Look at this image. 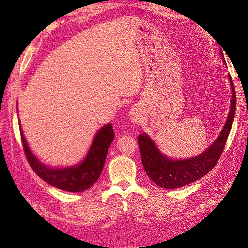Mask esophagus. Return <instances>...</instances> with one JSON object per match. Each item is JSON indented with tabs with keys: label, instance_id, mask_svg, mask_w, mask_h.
Returning <instances> with one entry per match:
<instances>
[{
	"label": "esophagus",
	"instance_id": "34e87169",
	"mask_svg": "<svg viewBox=\"0 0 248 248\" xmlns=\"http://www.w3.org/2000/svg\"><path fill=\"white\" fill-rule=\"evenodd\" d=\"M144 118V113L141 110L140 107L139 105H135L130 110V119L131 123H133L134 124H139L141 123V120Z\"/></svg>",
	"mask_w": 248,
	"mask_h": 248
}]
</instances>
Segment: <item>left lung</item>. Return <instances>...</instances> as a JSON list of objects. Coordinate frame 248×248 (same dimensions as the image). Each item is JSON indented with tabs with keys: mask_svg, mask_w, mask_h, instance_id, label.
I'll return each mask as SVG.
<instances>
[{
	"mask_svg": "<svg viewBox=\"0 0 248 248\" xmlns=\"http://www.w3.org/2000/svg\"><path fill=\"white\" fill-rule=\"evenodd\" d=\"M219 53L226 65L223 51L220 50ZM228 80L232 93H231L227 119L217 140L200 155L187 157V159H171L162 154L148 134L144 132L139 135L138 141L144 170L147 176L156 186L166 189L184 186L207 175L217 164L220 154L223 152L226 140L228 139L235 114V91L230 75H228Z\"/></svg>",
	"mask_w": 248,
	"mask_h": 248,
	"instance_id": "obj_1",
	"label": "left lung"
}]
</instances>
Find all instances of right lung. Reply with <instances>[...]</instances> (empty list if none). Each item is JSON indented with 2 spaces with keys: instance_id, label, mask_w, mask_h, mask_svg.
<instances>
[{
  "instance_id": "obj_1",
  "label": "right lung",
  "mask_w": 248,
  "mask_h": 248,
  "mask_svg": "<svg viewBox=\"0 0 248 248\" xmlns=\"http://www.w3.org/2000/svg\"><path fill=\"white\" fill-rule=\"evenodd\" d=\"M19 127L21 129V124ZM20 132L26 157L37 175L50 186L73 193L86 191L97 182L103 170L108 150L115 136L112 124H104L94 135L85 157L80 163L71 166L53 167L39 161L30 149L22 130H20Z\"/></svg>"
}]
</instances>
